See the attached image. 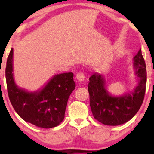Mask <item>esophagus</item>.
<instances>
[{"label":"esophagus","mask_w":154,"mask_h":154,"mask_svg":"<svg viewBox=\"0 0 154 154\" xmlns=\"http://www.w3.org/2000/svg\"><path fill=\"white\" fill-rule=\"evenodd\" d=\"M76 77H77V80L79 81V82H82V81H84L85 75L82 72H79L78 74H77Z\"/></svg>","instance_id":"34e87169"}]
</instances>
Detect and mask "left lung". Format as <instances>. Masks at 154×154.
Instances as JSON below:
<instances>
[{"instance_id": "obj_1", "label": "left lung", "mask_w": 154, "mask_h": 154, "mask_svg": "<svg viewBox=\"0 0 154 154\" xmlns=\"http://www.w3.org/2000/svg\"><path fill=\"white\" fill-rule=\"evenodd\" d=\"M132 66L137 77V86L129 93L114 95L107 91L103 75L95 73L89 78L90 106L95 119L106 125L117 126L130 120L142 105L146 92V67L141 49L134 56Z\"/></svg>"}]
</instances>
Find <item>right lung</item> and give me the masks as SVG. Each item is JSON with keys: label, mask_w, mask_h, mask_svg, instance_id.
Instances as JSON below:
<instances>
[{"label": "right lung", "mask_w": 154, "mask_h": 154, "mask_svg": "<svg viewBox=\"0 0 154 154\" xmlns=\"http://www.w3.org/2000/svg\"><path fill=\"white\" fill-rule=\"evenodd\" d=\"M14 50L7 59L6 79L11 103L22 119L41 128L58 126L64 119L69 97L75 88L72 72L53 76L33 92L19 88L14 78Z\"/></svg>", "instance_id": "add662e5"}]
</instances>
